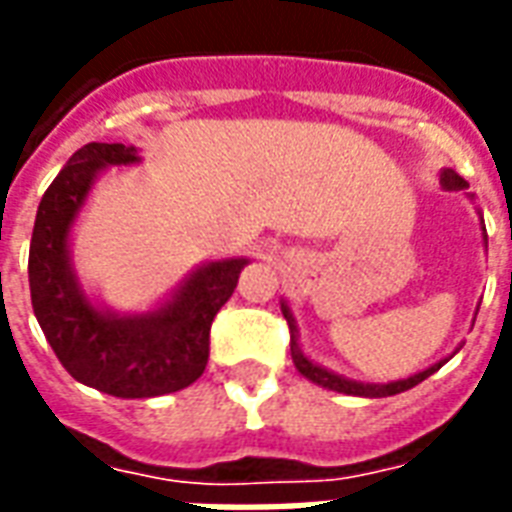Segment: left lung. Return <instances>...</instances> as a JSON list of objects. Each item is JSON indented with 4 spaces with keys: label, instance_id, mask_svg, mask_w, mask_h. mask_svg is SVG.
<instances>
[{
    "label": "left lung",
    "instance_id": "8db88e82",
    "mask_svg": "<svg viewBox=\"0 0 512 512\" xmlns=\"http://www.w3.org/2000/svg\"><path fill=\"white\" fill-rule=\"evenodd\" d=\"M439 181H442V187L445 189H467L469 187L467 181L461 179L456 170H450V168H445L442 173H439ZM480 222H483V219H480ZM483 241H486V246H488L486 227H483ZM282 314H285L287 325H290V355H293L295 369L304 374L306 380L317 382V385H323V388H328V391L347 393V396H366V399L396 396V393H404V391H410V388H415L418 382H423L426 377H431V374L437 372V369H442V366H445V361H448V358H445V361L434 363V366L423 369V372L412 374V377H407V380L388 382V385H369V382L347 380V377H339V374L328 372V369H323V366H317V363H312L309 358H306L304 352H301V347H298V339H295L298 328H295V317H293V312H290V306L282 304Z\"/></svg>",
    "mask_w": 512,
    "mask_h": 512
}]
</instances>
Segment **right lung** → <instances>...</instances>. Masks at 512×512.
I'll use <instances>...</instances> for the list:
<instances>
[{"label":"right lung","instance_id":"1","mask_svg":"<svg viewBox=\"0 0 512 512\" xmlns=\"http://www.w3.org/2000/svg\"><path fill=\"white\" fill-rule=\"evenodd\" d=\"M138 160L135 146L124 143H86L75 151L45 189L29 246L32 309L51 350L75 380L119 399L176 393L206 372L211 323L249 263L230 257L198 268L154 312L94 306L70 266V227L100 170Z\"/></svg>","mask_w":512,"mask_h":512}]
</instances>
